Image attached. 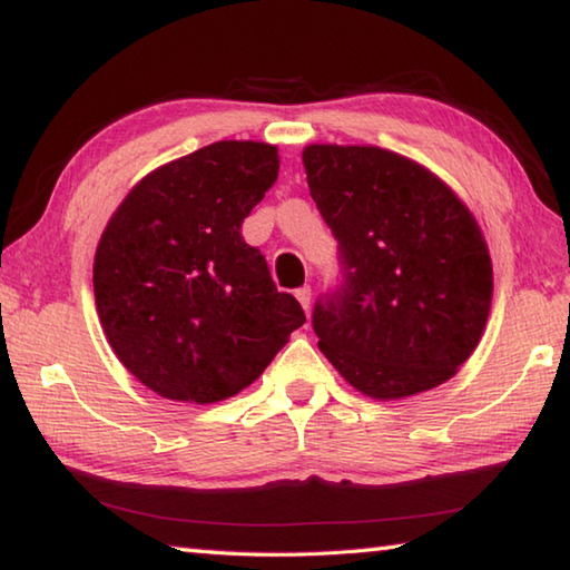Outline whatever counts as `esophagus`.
<instances>
[{
	"label": "esophagus",
	"instance_id": "1",
	"mask_svg": "<svg viewBox=\"0 0 570 570\" xmlns=\"http://www.w3.org/2000/svg\"><path fill=\"white\" fill-rule=\"evenodd\" d=\"M296 298H298V304L304 306V312H308V306H312V286H302V288H298Z\"/></svg>",
	"mask_w": 570,
	"mask_h": 570
}]
</instances>
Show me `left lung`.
<instances>
[{
    "mask_svg": "<svg viewBox=\"0 0 570 570\" xmlns=\"http://www.w3.org/2000/svg\"><path fill=\"white\" fill-rule=\"evenodd\" d=\"M302 160L344 266L340 294L314 308L326 360L380 402L455 377L493 304L488 240L465 200L377 146L312 142Z\"/></svg>",
    "mask_w": 570,
    "mask_h": 570,
    "instance_id": "8db88e82",
    "label": "left lung"
}]
</instances>
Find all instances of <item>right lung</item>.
Instances as JSON below:
<instances>
[{"label": "right lung", "instance_id": "add662e5", "mask_svg": "<svg viewBox=\"0 0 570 570\" xmlns=\"http://www.w3.org/2000/svg\"><path fill=\"white\" fill-rule=\"evenodd\" d=\"M276 176L272 142H210L140 178L105 226L92 264L102 332L125 370L160 397H234L306 322L240 238Z\"/></svg>", "mask_w": 570, "mask_h": 570}]
</instances>
